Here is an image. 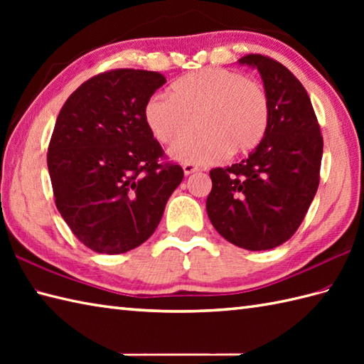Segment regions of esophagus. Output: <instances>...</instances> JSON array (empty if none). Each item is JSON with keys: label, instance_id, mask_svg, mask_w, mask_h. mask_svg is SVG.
<instances>
[{"label": "esophagus", "instance_id": "34e87169", "mask_svg": "<svg viewBox=\"0 0 364 364\" xmlns=\"http://www.w3.org/2000/svg\"><path fill=\"white\" fill-rule=\"evenodd\" d=\"M183 170H184V175H191V173L198 172V167L196 164H191V162H184Z\"/></svg>", "mask_w": 364, "mask_h": 364}]
</instances>
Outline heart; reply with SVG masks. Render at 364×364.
<instances>
[{"label":"heart","mask_w":364,"mask_h":364,"mask_svg":"<svg viewBox=\"0 0 364 364\" xmlns=\"http://www.w3.org/2000/svg\"><path fill=\"white\" fill-rule=\"evenodd\" d=\"M269 103L264 89L242 73L210 67L181 76L168 95H154L145 106V122L162 145L183 141L196 127L200 133L176 145L172 156L206 164L252 151L266 133Z\"/></svg>","instance_id":"b5f03b06"}]
</instances>
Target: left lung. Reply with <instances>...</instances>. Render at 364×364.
<instances>
[{"label":"left lung","mask_w":364,"mask_h":364,"mask_svg":"<svg viewBox=\"0 0 364 364\" xmlns=\"http://www.w3.org/2000/svg\"><path fill=\"white\" fill-rule=\"evenodd\" d=\"M258 68L269 103L266 133L249 158L213 168L206 211L228 242L269 250L296 233L319 186L323 141L305 87L278 60L247 54Z\"/></svg>","instance_id":"obj_1"}]
</instances>
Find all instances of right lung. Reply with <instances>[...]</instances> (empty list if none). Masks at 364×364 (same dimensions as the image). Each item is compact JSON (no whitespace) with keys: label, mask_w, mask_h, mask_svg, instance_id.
I'll return each instance as SVG.
<instances>
[{"label":"right lung","mask_w":364,"mask_h":364,"mask_svg":"<svg viewBox=\"0 0 364 364\" xmlns=\"http://www.w3.org/2000/svg\"><path fill=\"white\" fill-rule=\"evenodd\" d=\"M164 75L115 68L67 98L48 145L58 211L97 253L120 255L149 239L184 172L167 161L145 122Z\"/></svg>","instance_id":"obj_1"}]
</instances>
